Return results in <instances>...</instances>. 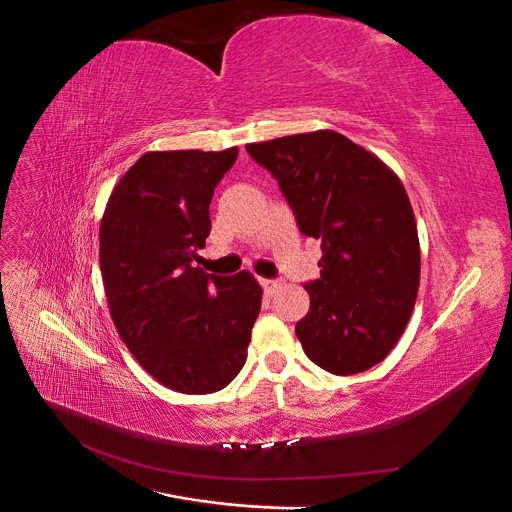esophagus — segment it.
<instances>
[{"instance_id": "1", "label": "esophagus", "mask_w": 512, "mask_h": 512, "mask_svg": "<svg viewBox=\"0 0 512 512\" xmlns=\"http://www.w3.org/2000/svg\"><path fill=\"white\" fill-rule=\"evenodd\" d=\"M260 284H262V288H265L267 294H273L277 288H280V282L277 280H262Z\"/></svg>"}]
</instances>
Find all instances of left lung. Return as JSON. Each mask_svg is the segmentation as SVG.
I'll use <instances>...</instances> for the list:
<instances>
[{
  "label": "left lung",
  "mask_w": 512,
  "mask_h": 512,
  "mask_svg": "<svg viewBox=\"0 0 512 512\" xmlns=\"http://www.w3.org/2000/svg\"><path fill=\"white\" fill-rule=\"evenodd\" d=\"M280 183L299 230L320 241V280L297 322L305 354L335 376L386 359L412 316L421 245L404 183L344 134L318 130L245 145Z\"/></svg>",
  "instance_id": "8db88e82"
}]
</instances>
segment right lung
<instances>
[{"instance_id": "1", "label": "right lung", "mask_w": 512, "mask_h": 512, "mask_svg": "<svg viewBox=\"0 0 512 512\" xmlns=\"http://www.w3.org/2000/svg\"><path fill=\"white\" fill-rule=\"evenodd\" d=\"M239 156L149 151L119 179L100 224V271L123 344L149 376L185 395L228 386L247 359L262 288L250 271L200 269L215 185Z\"/></svg>"}]
</instances>
